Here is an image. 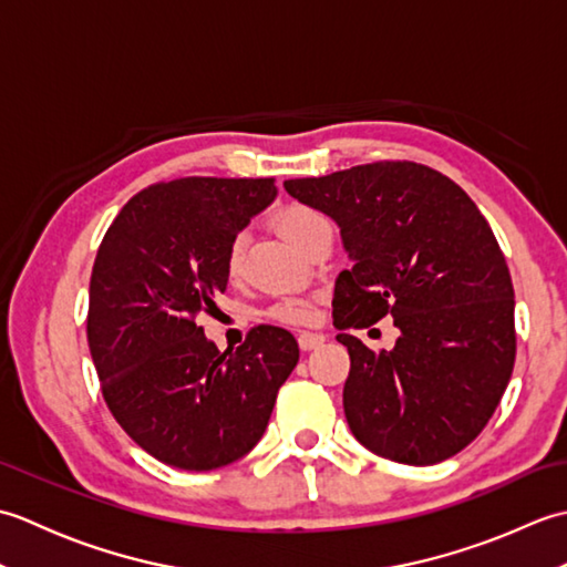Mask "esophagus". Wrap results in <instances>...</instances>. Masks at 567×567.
I'll return each instance as SVG.
<instances>
[{
  "label": "esophagus",
  "instance_id": "1",
  "mask_svg": "<svg viewBox=\"0 0 567 567\" xmlns=\"http://www.w3.org/2000/svg\"><path fill=\"white\" fill-rule=\"evenodd\" d=\"M323 341H327V336L323 333H315V331H302L297 336V343L302 351H315V348L323 346Z\"/></svg>",
  "mask_w": 567,
  "mask_h": 567
}]
</instances>
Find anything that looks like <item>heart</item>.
<instances>
[{
	"instance_id": "obj_1",
	"label": "heart",
	"mask_w": 567,
	"mask_h": 567,
	"mask_svg": "<svg viewBox=\"0 0 567 567\" xmlns=\"http://www.w3.org/2000/svg\"><path fill=\"white\" fill-rule=\"evenodd\" d=\"M275 226L292 246L299 250H307V246L315 240L321 231H327L329 221L321 212L305 207V204H287L275 214ZM244 250H246V236L236 234L228 240L224 268L228 277H238L240 268H244ZM270 317L282 323H309L315 319V309L305 299H282V302L272 305Z\"/></svg>"
}]
</instances>
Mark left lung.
Returning <instances> with one entry per match:
<instances>
[{
  "instance_id": "1",
  "label": "left lung",
  "mask_w": 567,
  "mask_h": 567,
  "mask_svg": "<svg viewBox=\"0 0 567 567\" xmlns=\"http://www.w3.org/2000/svg\"><path fill=\"white\" fill-rule=\"evenodd\" d=\"M285 189L339 224L353 260L333 290L353 436L406 465L461 453L495 414L516 355L514 287L485 216L453 179L409 161L287 179ZM384 316L401 329L392 352L347 333Z\"/></svg>"
}]
</instances>
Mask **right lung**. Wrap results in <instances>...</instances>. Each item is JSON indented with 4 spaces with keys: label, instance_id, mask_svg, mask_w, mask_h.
<instances>
[{
    "label": "right lung",
    "instance_id": "1",
    "mask_svg": "<svg viewBox=\"0 0 567 567\" xmlns=\"http://www.w3.org/2000/svg\"><path fill=\"white\" fill-rule=\"evenodd\" d=\"M277 197L272 177H183L131 197L97 250L87 341L104 402L161 463L216 470L256 445L299 360L280 327L219 351L197 327L226 292V248Z\"/></svg>",
    "mask_w": 567,
    "mask_h": 567
}]
</instances>
